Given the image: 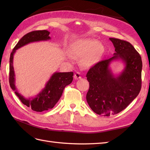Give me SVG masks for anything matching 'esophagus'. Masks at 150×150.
I'll return each mask as SVG.
<instances>
[{"mask_svg": "<svg viewBox=\"0 0 150 150\" xmlns=\"http://www.w3.org/2000/svg\"><path fill=\"white\" fill-rule=\"evenodd\" d=\"M74 79L75 80H78V79H81V75L80 73L79 72H77L76 73H75L74 75Z\"/></svg>", "mask_w": 150, "mask_h": 150, "instance_id": "esophagus-1", "label": "esophagus"}]
</instances>
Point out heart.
<instances>
[{"instance_id": "heart-1", "label": "heart", "mask_w": 150, "mask_h": 150, "mask_svg": "<svg viewBox=\"0 0 150 150\" xmlns=\"http://www.w3.org/2000/svg\"><path fill=\"white\" fill-rule=\"evenodd\" d=\"M105 52L104 47L98 41L90 39H79L73 42L69 48V53L73 57H82L81 64L86 68L95 66L100 61ZM69 60L72 59L70 55H67Z\"/></svg>"}]
</instances>
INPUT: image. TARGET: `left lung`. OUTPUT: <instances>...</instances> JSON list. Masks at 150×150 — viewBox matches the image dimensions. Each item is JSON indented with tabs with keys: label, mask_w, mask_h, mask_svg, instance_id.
<instances>
[{
	"label": "left lung",
	"mask_w": 150,
	"mask_h": 150,
	"mask_svg": "<svg viewBox=\"0 0 150 150\" xmlns=\"http://www.w3.org/2000/svg\"><path fill=\"white\" fill-rule=\"evenodd\" d=\"M115 47L113 56L98 62L89 70L86 77L90 89L86 100L91 109L100 115L110 116L125 109L137 97L141 89V57L131 44L110 38ZM123 63L119 74H114L110 64Z\"/></svg>",
	"instance_id": "8db88e82"
}]
</instances>
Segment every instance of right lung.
<instances>
[{
	"label": "right lung",
	"instance_id": "add662e5",
	"mask_svg": "<svg viewBox=\"0 0 150 150\" xmlns=\"http://www.w3.org/2000/svg\"><path fill=\"white\" fill-rule=\"evenodd\" d=\"M50 32L47 30H39L31 31L25 35L15 46L9 58V82L11 88L15 91V93L22 103L37 112H42L43 111L52 109L55 106L61 97L64 89L67 85L71 83L73 73L57 71L53 73L48 81L46 82L45 87L42 89L39 93L34 97L26 98L18 93L15 86L13 57L16 51L28 44L50 40Z\"/></svg>",
	"mask_w": 150,
	"mask_h": 150
}]
</instances>
